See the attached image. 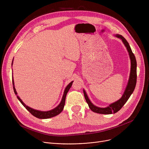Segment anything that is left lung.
<instances>
[{"label":"left lung","mask_w":149,"mask_h":149,"mask_svg":"<svg viewBox=\"0 0 149 149\" xmlns=\"http://www.w3.org/2000/svg\"><path fill=\"white\" fill-rule=\"evenodd\" d=\"M115 36L117 38L121 39L128 51L130 59V63H131L130 72V75H129L127 86L121 98L115 101V102L110 104L106 107H100L92 104L91 100H89L86 92L84 89H83V93H84L85 100L86 101L87 103L88 104V106L91 109V110L93 112L100 113V114H112L119 111L122 108V107L125 104V103L127 102V101L132 95L133 92H134L135 88L136 83V78H137L136 77V75H136V66H137L136 65L137 64H136V58L134 56V54L132 52V51L130 48V46L129 43L121 35L116 34L115 35Z\"/></svg>","instance_id":"8db88e82"}]
</instances>
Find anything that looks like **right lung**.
Listing matches in <instances>:
<instances>
[{
    "mask_svg": "<svg viewBox=\"0 0 149 149\" xmlns=\"http://www.w3.org/2000/svg\"><path fill=\"white\" fill-rule=\"evenodd\" d=\"M13 61H12V66H13ZM72 83H73V81L70 82L66 87L61 102L60 103V104L56 107H55L54 109H52V110H50V111H41L36 110V109L31 108V107L28 106L27 105H26L23 102L22 100L20 99V98L17 95V93L16 90H15V86H14V82L13 76V89H14V91L15 94L17 95V99L20 101V102L22 104V105L24 106L31 114H32L33 116H36V118H38L39 119L50 118H52V117H54L55 116H57V115H58L59 113H60L62 112V111L63 110V108H64V106H65V100H66V95H67V93L68 92L70 87L72 86Z\"/></svg>",
    "mask_w": 149,
    "mask_h": 149,
    "instance_id": "obj_1",
    "label": "right lung"
}]
</instances>
